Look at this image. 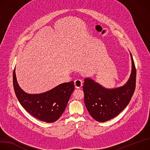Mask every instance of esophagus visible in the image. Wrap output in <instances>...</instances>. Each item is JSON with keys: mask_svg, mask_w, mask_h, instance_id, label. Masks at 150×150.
<instances>
[{"mask_svg": "<svg viewBox=\"0 0 150 150\" xmlns=\"http://www.w3.org/2000/svg\"><path fill=\"white\" fill-rule=\"evenodd\" d=\"M74 84L76 88H80L83 86V81L80 79H77L74 81Z\"/></svg>", "mask_w": 150, "mask_h": 150, "instance_id": "1", "label": "esophagus"}]
</instances>
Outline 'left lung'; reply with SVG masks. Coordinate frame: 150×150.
<instances>
[{
  "mask_svg": "<svg viewBox=\"0 0 150 150\" xmlns=\"http://www.w3.org/2000/svg\"><path fill=\"white\" fill-rule=\"evenodd\" d=\"M132 70L127 83L114 89L104 88L91 79L86 78L83 86L84 103L88 113L98 122H105L117 116L130 101L136 88V69L130 53Z\"/></svg>",
  "mask_w": 150,
  "mask_h": 150,
  "instance_id": "obj_1",
  "label": "left lung"
}]
</instances>
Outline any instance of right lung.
Masks as SVG:
<instances>
[{"instance_id":"right-lung-1","label":"right lung","mask_w":150,"mask_h":150,"mask_svg":"<svg viewBox=\"0 0 150 150\" xmlns=\"http://www.w3.org/2000/svg\"><path fill=\"white\" fill-rule=\"evenodd\" d=\"M13 86L18 101L34 117L46 122H54L63 113L71 94L75 89L74 81L58 85L40 94H28L18 86L13 71Z\"/></svg>"}]
</instances>
